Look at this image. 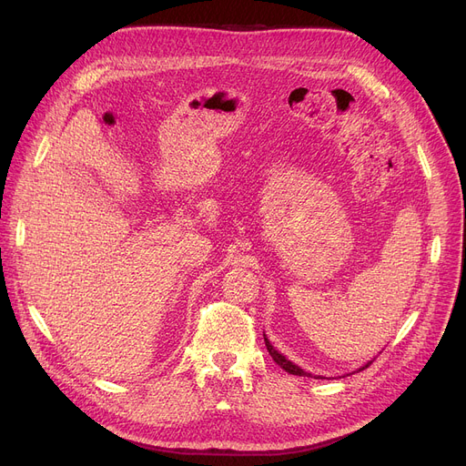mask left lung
Here are the masks:
<instances>
[{"label": "left lung", "instance_id": "obj_1", "mask_svg": "<svg viewBox=\"0 0 466 466\" xmlns=\"http://www.w3.org/2000/svg\"><path fill=\"white\" fill-rule=\"evenodd\" d=\"M264 344H266V350H268V353H270L272 355V359L281 366V369L285 370V372H289V374H292V376H308V378H311V374L309 372H306V370H302L300 369V366H297L295 362H290L287 357H283L272 344H270V339H268L266 338V334H264ZM372 364V360L370 362H366L364 366H360V369L359 370H364V369H369V366ZM315 378V376H313ZM317 378H321V376H317Z\"/></svg>", "mask_w": 466, "mask_h": 466}]
</instances>
